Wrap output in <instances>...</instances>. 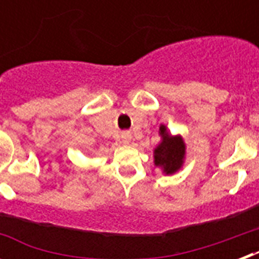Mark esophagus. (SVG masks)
Listing matches in <instances>:
<instances>
[{"mask_svg":"<svg viewBox=\"0 0 259 259\" xmlns=\"http://www.w3.org/2000/svg\"><path fill=\"white\" fill-rule=\"evenodd\" d=\"M130 140H132V136H130L129 133H125L122 136V142H123V144H129Z\"/></svg>","mask_w":259,"mask_h":259,"instance_id":"1","label":"esophagus"}]
</instances>
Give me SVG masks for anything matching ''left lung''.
Segmentation results:
<instances>
[{"label":"left lung","instance_id":"8db88e82","mask_svg":"<svg viewBox=\"0 0 259 259\" xmlns=\"http://www.w3.org/2000/svg\"><path fill=\"white\" fill-rule=\"evenodd\" d=\"M161 142L154 149V165L161 168L162 173L173 175L184 164L185 144L181 136L168 133L165 125L160 126Z\"/></svg>","mask_w":259,"mask_h":259}]
</instances>
